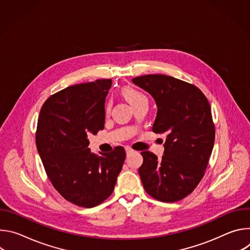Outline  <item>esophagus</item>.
<instances>
[{"instance_id": "obj_1", "label": "esophagus", "mask_w": 250, "mask_h": 250, "mask_svg": "<svg viewBox=\"0 0 250 250\" xmlns=\"http://www.w3.org/2000/svg\"><path fill=\"white\" fill-rule=\"evenodd\" d=\"M125 152H126V155H129V154H131L133 152V150L131 148H129V147H126L125 148Z\"/></svg>"}]
</instances>
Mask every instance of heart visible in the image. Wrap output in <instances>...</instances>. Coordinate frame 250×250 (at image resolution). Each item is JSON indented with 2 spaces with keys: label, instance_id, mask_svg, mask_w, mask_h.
Here are the masks:
<instances>
[{
  "label": "heart",
  "instance_id": "1",
  "mask_svg": "<svg viewBox=\"0 0 250 250\" xmlns=\"http://www.w3.org/2000/svg\"><path fill=\"white\" fill-rule=\"evenodd\" d=\"M124 97L127 100V102L132 105L134 104L135 103L141 101V100H145L146 99V97L140 93L139 91L131 88V87H125L123 88V91H122ZM106 111H109V106H106Z\"/></svg>",
  "mask_w": 250,
  "mask_h": 250
}]
</instances>
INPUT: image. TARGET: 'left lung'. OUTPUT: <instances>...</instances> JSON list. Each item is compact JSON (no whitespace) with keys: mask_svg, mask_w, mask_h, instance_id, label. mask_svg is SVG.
Listing matches in <instances>:
<instances>
[{"mask_svg":"<svg viewBox=\"0 0 250 250\" xmlns=\"http://www.w3.org/2000/svg\"><path fill=\"white\" fill-rule=\"evenodd\" d=\"M131 81L154 99L157 114L152 131L166 137L161 159L149 151L141 152L142 185L158 201H180L202 180L212 151L210 105L196 86L171 76L151 74Z\"/></svg>","mask_w":250,"mask_h":250,"instance_id":"obj_1","label":"left lung"}]
</instances>
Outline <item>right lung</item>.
<instances>
[{"instance_id": "right-lung-1", "label": "right lung", "mask_w": 250, "mask_h": 250, "mask_svg": "<svg viewBox=\"0 0 250 250\" xmlns=\"http://www.w3.org/2000/svg\"><path fill=\"white\" fill-rule=\"evenodd\" d=\"M111 79L68 87L43 104L38 122V151L57 192L79 207L93 208L113 193L125 151L117 146L96 155L89 134L104 129V102Z\"/></svg>"}]
</instances>
